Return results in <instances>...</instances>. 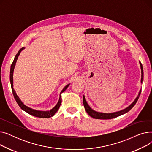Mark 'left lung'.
<instances>
[{
	"mask_svg": "<svg viewBox=\"0 0 152 152\" xmlns=\"http://www.w3.org/2000/svg\"><path fill=\"white\" fill-rule=\"evenodd\" d=\"M140 63V68H141V73H142V75H141V83H142L143 80V67H142V63ZM141 93V90H140L138 96L136 97V99H135V100L131 103V104L128 107H127L126 108L122 110L121 111H116V112L115 113H100V112H97V111H95L94 110H93L89 106V105L87 104V103L85 99L84 95L83 96V104L84 106V108L86 111V112L90 116L92 117L93 118L95 119H112V118H116L119 116H121L123 114H125L126 113L128 112V111L135 105V103L137 102L139 97L140 96V94Z\"/></svg>",
	"mask_w": 152,
	"mask_h": 152,
	"instance_id": "1",
	"label": "left lung"
}]
</instances>
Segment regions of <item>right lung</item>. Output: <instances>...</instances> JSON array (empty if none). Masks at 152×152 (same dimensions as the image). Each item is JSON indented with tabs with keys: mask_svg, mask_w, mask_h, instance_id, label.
<instances>
[{
	"mask_svg": "<svg viewBox=\"0 0 152 152\" xmlns=\"http://www.w3.org/2000/svg\"><path fill=\"white\" fill-rule=\"evenodd\" d=\"M25 49V48L23 47L21 48V49L18 51V52L17 53V54L16 55L15 57L14 58V60L12 64V66H11V68H10V84H11V87H12V92H13V96H14V98L16 100V102H17L18 105H19V107L25 111H26V112H27L28 114L32 115V116H36V117H37V118H50L52 116H53L55 113L57 112V111H58V110L59 109L60 107V105L61 103V94L62 92H63L64 91H65L67 88L69 86V84H68V85H66L65 87H64L63 89L61 91V92H60V99H59V100L57 103V104L55 105V107L54 108H53L52 110H50V111H38V110H33L32 109L27 106H26L25 105L23 104V103L20 100V99H19V97H18V95H17V94H16L15 90L13 89V70H14V68H15V64H16V62H17V60L18 59V56L20 53V52Z\"/></svg>",
	"mask_w": 152,
	"mask_h": 152,
	"instance_id": "right-lung-1",
	"label": "right lung"
}]
</instances>
